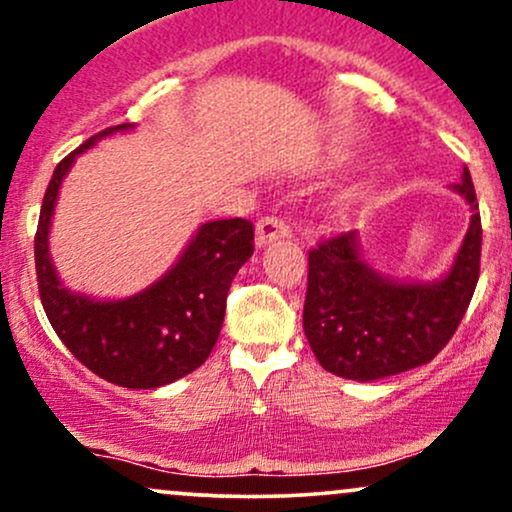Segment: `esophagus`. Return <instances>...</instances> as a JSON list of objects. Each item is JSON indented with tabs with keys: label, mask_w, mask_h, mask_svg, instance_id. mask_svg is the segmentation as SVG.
Instances as JSON below:
<instances>
[{
	"label": "esophagus",
	"mask_w": 512,
	"mask_h": 512,
	"mask_svg": "<svg viewBox=\"0 0 512 512\" xmlns=\"http://www.w3.org/2000/svg\"><path fill=\"white\" fill-rule=\"evenodd\" d=\"M257 245H269L274 243V240H281V238H289L291 236V228L289 223H286L281 216H264V219H260V223H257Z\"/></svg>",
	"instance_id": "1"
}]
</instances>
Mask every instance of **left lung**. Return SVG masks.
I'll return each instance as SVG.
<instances>
[{
	"mask_svg": "<svg viewBox=\"0 0 512 512\" xmlns=\"http://www.w3.org/2000/svg\"><path fill=\"white\" fill-rule=\"evenodd\" d=\"M472 209L467 236L440 279L399 281L363 260L358 231L308 252L303 330L320 366L358 383L433 361L467 313L479 281L481 216L472 175L452 185Z\"/></svg>",
	"mask_w": 512,
	"mask_h": 512,
	"instance_id": "left-lung-1",
	"label": "left lung"
}]
</instances>
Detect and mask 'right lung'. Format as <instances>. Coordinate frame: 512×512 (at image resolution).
<instances>
[{"mask_svg": "<svg viewBox=\"0 0 512 512\" xmlns=\"http://www.w3.org/2000/svg\"><path fill=\"white\" fill-rule=\"evenodd\" d=\"M129 129L134 125L103 129L57 163L35 233V274L52 330L76 361L113 385L156 390L207 361L219 339L233 276L255 250V231L248 219L202 223L178 262L129 298L96 301L69 291L50 257V223L62 180L76 156L98 139Z\"/></svg>", "mask_w": 512, "mask_h": 512, "instance_id": "right-lung-1", "label": "right lung"}]
</instances>
